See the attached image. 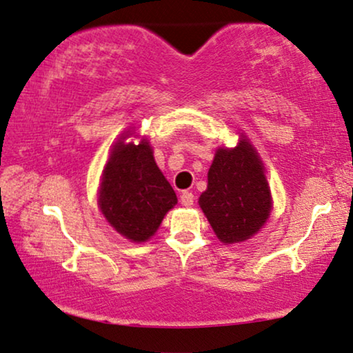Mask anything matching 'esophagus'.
<instances>
[{"label": "esophagus", "mask_w": 353, "mask_h": 353, "mask_svg": "<svg viewBox=\"0 0 353 353\" xmlns=\"http://www.w3.org/2000/svg\"><path fill=\"white\" fill-rule=\"evenodd\" d=\"M193 201H195V196H193L192 192L183 190V192L181 193V203H182L183 206H192Z\"/></svg>", "instance_id": "1"}]
</instances>
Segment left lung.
Here are the masks:
<instances>
[{"label": "left lung", "mask_w": 353, "mask_h": 353, "mask_svg": "<svg viewBox=\"0 0 353 353\" xmlns=\"http://www.w3.org/2000/svg\"><path fill=\"white\" fill-rule=\"evenodd\" d=\"M200 206L222 243L251 238L269 217L272 201L262 165L251 143L219 148L208 172Z\"/></svg>", "instance_id": "1"}]
</instances>
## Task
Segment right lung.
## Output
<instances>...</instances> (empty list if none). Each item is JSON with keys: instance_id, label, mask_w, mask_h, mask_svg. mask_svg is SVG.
Wrapping results in <instances>:
<instances>
[{"instance_id": "add662e5", "label": "right lung", "mask_w": 353, "mask_h": 353, "mask_svg": "<svg viewBox=\"0 0 353 353\" xmlns=\"http://www.w3.org/2000/svg\"><path fill=\"white\" fill-rule=\"evenodd\" d=\"M176 203V193L158 170L147 141L113 147L99 205L118 233L132 241L148 240Z\"/></svg>"}]
</instances>
